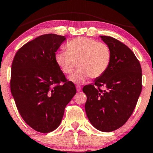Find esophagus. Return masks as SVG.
Listing matches in <instances>:
<instances>
[{
    "mask_svg": "<svg viewBox=\"0 0 153 153\" xmlns=\"http://www.w3.org/2000/svg\"><path fill=\"white\" fill-rule=\"evenodd\" d=\"M76 89H77V91H78V92L81 91V87L80 86V85H77Z\"/></svg>",
    "mask_w": 153,
    "mask_h": 153,
    "instance_id": "obj_1",
    "label": "esophagus"
}]
</instances>
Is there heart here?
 Masks as SVG:
<instances>
[{"mask_svg":"<svg viewBox=\"0 0 153 153\" xmlns=\"http://www.w3.org/2000/svg\"><path fill=\"white\" fill-rule=\"evenodd\" d=\"M66 50L58 51L55 54V60L66 74L72 73L78 63L79 68L68 78L69 80L75 84H82L89 77L99 78L111 64V49L103 42L78 37L67 43Z\"/></svg>","mask_w":153,"mask_h":153,"instance_id":"b5f03b06","label":"heart"}]
</instances>
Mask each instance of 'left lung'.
I'll return each mask as SVG.
<instances>
[{
  "mask_svg": "<svg viewBox=\"0 0 153 153\" xmlns=\"http://www.w3.org/2000/svg\"><path fill=\"white\" fill-rule=\"evenodd\" d=\"M111 49V64L92 85H85V108L96 129L111 132L125 125L131 115L142 89V71L134 52L115 38L101 36ZM101 86L105 87L103 91Z\"/></svg>",
  "mask_w": 153,
  "mask_h": 153,
  "instance_id": "1",
  "label": "left lung"
}]
</instances>
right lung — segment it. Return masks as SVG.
<instances>
[{
  "instance_id": "right-lung-1",
  "label": "right lung",
  "mask_w": 153,
  "mask_h": 153,
  "mask_svg": "<svg viewBox=\"0 0 153 153\" xmlns=\"http://www.w3.org/2000/svg\"><path fill=\"white\" fill-rule=\"evenodd\" d=\"M65 40L56 34L38 36L17 51L12 64L10 89L18 111L28 126L41 133L59 126L65 108L76 94L55 60Z\"/></svg>"
}]
</instances>
